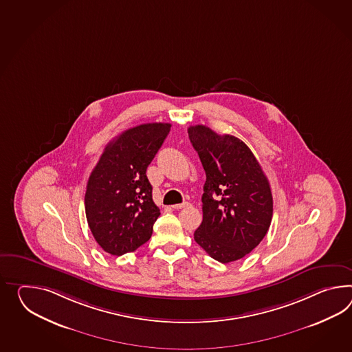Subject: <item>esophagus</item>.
<instances>
[{
  "label": "esophagus",
  "instance_id": "34e87169",
  "mask_svg": "<svg viewBox=\"0 0 352 352\" xmlns=\"http://www.w3.org/2000/svg\"><path fill=\"white\" fill-rule=\"evenodd\" d=\"M188 202H183V204H178V205H174L173 208H175V210H180V208H184V207H188Z\"/></svg>",
  "mask_w": 352,
  "mask_h": 352
}]
</instances>
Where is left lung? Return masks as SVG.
<instances>
[{
    "instance_id": "8db88e82",
    "label": "left lung",
    "mask_w": 352,
    "mask_h": 352,
    "mask_svg": "<svg viewBox=\"0 0 352 352\" xmlns=\"http://www.w3.org/2000/svg\"><path fill=\"white\" fill-rule=\"evenodd\" d=\"M206 172L204 220L195 240L210 257L229 263L245 257L265 238L272 220L271 187L256 156L241 140L206 126L188 129Z\"/></svg>"
}]
</instances>
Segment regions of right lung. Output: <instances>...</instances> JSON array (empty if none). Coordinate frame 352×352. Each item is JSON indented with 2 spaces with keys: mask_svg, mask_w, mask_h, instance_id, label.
<instances>
[{
  "mask_svg": "<svg viewBox=\"0 0 352 352\" xmlns=\"http://www.w3.org/2000/svg\"><path fill=\"white\" fill-rule=\"evenodd\" d=\"M172 124L126 129L104 148L87 180L85 212L96 243L112 256L135 252L151 238L160 214L146 175Z\"/></svg>",
  "mask_w": 352,
  "mask_h": 352,
  "instance_id": "obj_1",
  "label": "right lung"
}]
</instances>
